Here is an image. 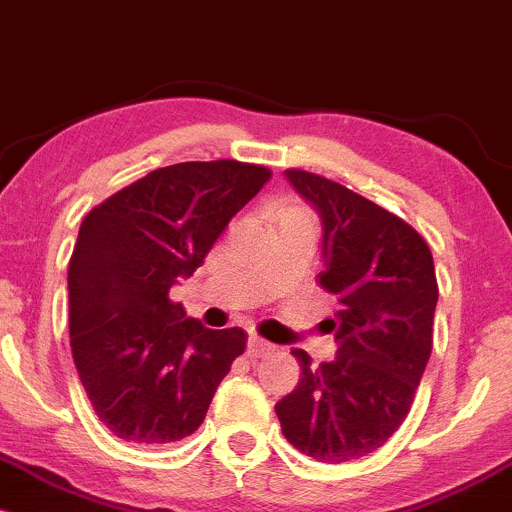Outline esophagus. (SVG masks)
Instances as JSON below:
<instances>
[{
  "instance_id": "34e87169",
  "label": "esophagus",
  "mask_w": 512,
  "mask_h": 512,
  "mask_svg": "<svg viewBox=\"0 0 512 512\" xmlns=\"http://www.w3.org/2000/svg\"><path fill=\"white\" fill-rule=\"evenodd\" d=\"M267 351H272V344L264 342L262 337H250L248 339V356L250 358H260L267 354Z\"/></svg>"
}]
</instances>
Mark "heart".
I'll use <instances>...</instances> for the list:
<instances>
[{
  "label": "heart",
  "mask_w": 512,
  "mask_h": 512,
  "mask_svg": "<svg viewBox=\"0 0 512 512\" xmlns=\"http://www.w3.org/2000/svg\"><path fill=\"white\" fill-rule=\"evenodd\" d=\"M284 214H303V211L298 209V207H286ZM284 214H281V216H284Z\"/></svg>",
  "instance_id": "heart-1"
}]
</instances>
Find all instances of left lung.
<instances>
[{"label":"left lung","mask_w":512,"mask_h":512,"mask_svg":"<svg viewBox=\"0 0 512 512\" xmlns=\"http://www.w3.org/2000/svg\"><path fill=\"white\" fill-rule=\"evenodd\" d=\"M286 178L322 221L317 281L337 298V356L313 366L276 402L281 431L320 462H349L385 445L407 419L433 346L438 281L426 240L339 182L291 168Z\"/></svg>","instance_id":"obj_1"}]
</instances>
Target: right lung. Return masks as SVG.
Segmentation results:
<instances>
[{
    "mask_svg": "<svg viewBox=\"0 0 512 512\" xmlns=\"http://www.w3.org/2000/svg\"><path fill=\"white\" fill-rule=\"evenodd\" d=\"M269 178L255 163H175L81 221L67 274L69 339L93 411L117 438L166 445L202 426L248 334L209 330L168 293Z\"/></svg>",
    "mask_w": 512,
    "mask_h": 512,
    "instance_id": "right-lung-1",
    "label": "right lung"
}]
</instances>
